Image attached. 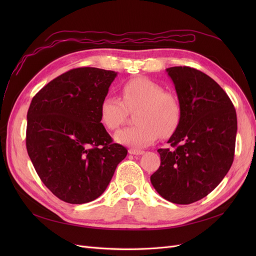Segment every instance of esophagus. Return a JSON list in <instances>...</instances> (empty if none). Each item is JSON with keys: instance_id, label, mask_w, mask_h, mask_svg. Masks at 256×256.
<instances>
[{"instance_id": "obj_1", "label": "esophagus", "mask_w": 256, "mask_h": 256, "mask_svg": "<svg viewBox=\"0 0 256 256\" xmlns=\"http://www.w3.org/2000/svg\"><path fill=\"white\" fill-rule=\"evenodd\" d=\"M129 154H136V156H138V154H144V150L131 148V150H129Z\"/></svg>"}]
</instances>
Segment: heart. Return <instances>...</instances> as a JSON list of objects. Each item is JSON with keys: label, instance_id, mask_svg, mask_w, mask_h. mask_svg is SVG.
Instances as JSON below:
<instances>
[{"label": "heart", "instance_id": "b5f03b06", "mask_svg": "<svg viewBox=\"0 0 256 256\" xmlns=\"http://www.w3.org/2000/svg\"><path fill=\"white\" fill-rule=\"evenodd\" d=\"M122 99L114 94H106L99 106V116L102 125L116 130L129 111L134 113L136 125L122 128L114 136V140L122 145L142 148L166 136L180 125L182 106L172 92H164L160 84L147 78H134L124 83Z\"/></svg>", "mask_w": 256, "mask_h": 256}]
</instances>
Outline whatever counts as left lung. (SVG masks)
<instances>
[{"mask_svg":"<svg viewBox=\"0 0 256 256\" xmlns=\"http://www.w3.org/2000/svg\"><path fill=\"white\" fill-rule=\"evenodd\" d=\"M182 106V118L168 143L159 148L161 164L150 176L159 194L187 205L209 194L234 160L237 116L230 97L210 76L198 69H166Z\"/></svg>","mask_w":256,"mask_h":256,"instance_id":"left-lung-1","label":"left lung"}]
</instances>
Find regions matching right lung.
Wrapping results in <instances>:
<instances>
[{
    "label": "right lung",
    "mask_w": 256,
    "mask_h": 256,
    "mask_svg": "<svg viewBox=\"0 0 256 256\" xmlns=\"http://www.w3.org/2000/svg\"><path fill=\"white\" fill-rule=\"evenodd\" d=\"M118 72L72 69L33 97L28 111L26 150L54 196L66 203L96 200L110 184L127 150L113 143L100 122L99 106Z\"/></svg>",
    "instance_id": "right-lung-1"
}]
</instances>
